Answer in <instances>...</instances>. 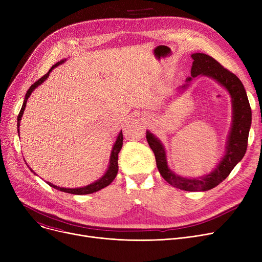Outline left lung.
<instances>
[{
  "label": "left lung",
  "instance_id": "left-lung-1",
  "mask_svg": "<svg viewBox=\"0 0 262 262\" xmlns=\"http://www.w3.org/2000/svg\"><path fill=\"white\" fill-rule=\"evenodd\" d=\"M193 63L191 68V77L187 78V84L182 88H187L188 82L198 75L212 77L229 92L232 99V126L226 146V154L213 172L200 178H184L175 175L168 167L166 150L156 137L146 132V140L155 154L156 164L159 173L170 185L185 191H207L221 184L230 174L236 164L243 158L246 148L249 133L252 123V109L249 99L241 80L219 63L209 55L203 53L192 54Z\"/></svg>",
  "mask_w": 262,
  "mask_h": 262
}]
</instances>
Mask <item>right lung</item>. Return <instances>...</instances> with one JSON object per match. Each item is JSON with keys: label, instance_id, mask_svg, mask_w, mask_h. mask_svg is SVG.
Here are the masks:
<instances>
[{"label": "right lung", "instance_id": "1", "mask_svg": "<svg viewBox=\"0 0 262 262\" xmlns=\"http://www.w3.org/2000/svg\"><path fill=\"white\" fill-rule=\"evenodd\" d=\"M63 61H64V60H61V61H59V62H57V63H55V64L50 69L49 72H48L47 74H45L42 77L39 78L37 81H35L34 84L30 87V89L27 90V92H26V94H25V98H24V102H23L22 108H21L20 113H19V115H18V123H17L18 132H19V126H20V121H21L22 115H23V113H24V109H25V106H26V102H27V99L30 98L31 93L34 91L35 88H37L39 85L42 84L43 80H46V79L48 78L50 72L53 70L54 68H56L58 64L62 63ZM122 145H123V134H122V132H121V133L119 134V136H118L117 141H116V143H115V145H114V147H113V150H112V156H110L109 168H108V170L106 171V173L104 174V176H103L102 178H100L99 181H96V182H94V183H92V184H90V185H88V186H86V187L75 188V189L60 188V187H57V186H55V185H53V184L47 182L48 185H50L51 187H53V188H55V189H57V190H59V191L66 192V193L78 194V195H81V194H90V193H93V192H96V191H99V190H101V189L107 187L108 185H110V184L113 183V181L115 180L117 174H118V170H119V166H118V154H119V152H120L121 148H122ZM30 170H31L32 172H34L31 168H30ZM34 173H35V172H34ZM35 174H36V173H35Z\"/></svg>", "mask_w": 262, "mask_h": 262}]
</instances>
